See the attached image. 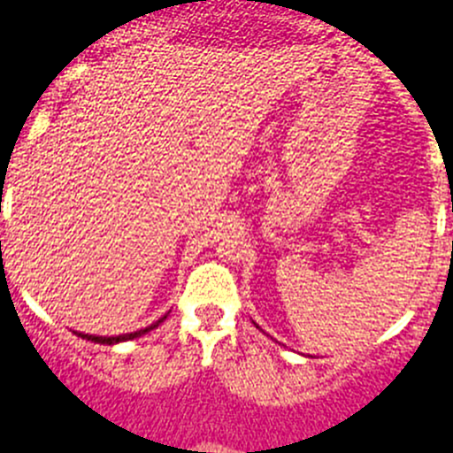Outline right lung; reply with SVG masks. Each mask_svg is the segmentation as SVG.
<instances>
[{
    "mask_svg": "<svg viewBox=\"0 0 453 453\" xmlns=\"http://www.w3.org/2000/svg\"><path fill=\"white\" fill-rule=\"evenodd\" d=\"M165 317H167V315H165ZM165 317H160L158 322H154V324H151V326H147V328H141V331H136V333H125V335H116V337H103V335H84V333H75V335H78V337H82V340L96 342V344H118V342L134 340V337H141V335H145V333L154 331V328L158 326L160 322H165Z\"/></svg>",
    "mask_w": 453,
    "mask_h": 453,
    "instance_id": "add662e5",
    "label": "right lung"
}]
</instances>
